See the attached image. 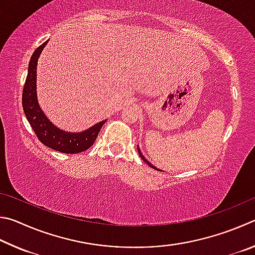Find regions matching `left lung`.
<instances>
[{
    "mask_svg": "<svg viewBox=\"0 0 255 255\" xmlns=\"http://www.w3.org/2000/svg\"><path fill=\"white\" fill-rule=\"evenodd\" d=\"M137 152H139V154H140V157H141V159L142 160H143V161L144 162H146V163H148L149 164V166L151 167V168H153V169H155V170H159V169H157V168H155L154 166H153V164H151L149 161H148V160H146L144 157H143V154H142L141 153V150H140V148H139V145H137ZM160 171H161V170H160Z\"/></svg>",
    "mask_w": 255,
    "mask_h": 255,
    "instance_id": "8db88e82",
    "label": "left lung"
}]
</instances>
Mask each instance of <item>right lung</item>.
Returning a JSON list of instances; mask_svg holds the SVG:
<instances>
[{
  "label": "right lung",
  "instance_id": "add662e5",
  "mask_svg": "<svg viewBox=\"0 0 255 255\" xmlns=\"http://www.w3.org/2000/svg\"><path fill=\"white\" fill-rule=\"evenodd\" d=\"M48 41L49 40L35 49L29 62L28 76L22 93V106L24 114L35 135L44 145L62 153L73 154L83 152L94 144L106 120L101 121L100 123L93 125L84 132L70 133L55 127L44 115L42 110L40 109L37 98V65L38 58L41 55V51Z\"/></svg>",
  "mask_w": 255,
  "mask_h": 255
}]
</instances>
